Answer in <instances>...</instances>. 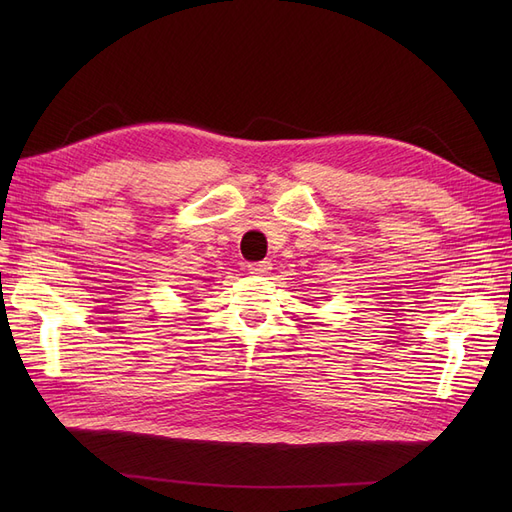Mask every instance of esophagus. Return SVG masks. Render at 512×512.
Segmentation results:
<instances>
[{
    "instance_id": "1",
    "label": "esophagus",
    "mask_w": 512,
    "mask_h": 512,
    "mask_svg": "<svg viewBox=\"0 0 512 512\" xmlns=\"http://www.w3.org/2000/svg\"><path fill=\"white\" fill-rule=\"evenodd\" d=\"M273 269V265H271V260H260V262H250V265H247V271H250L252 275H267L269 271Z\"/></svg>"
}]
</instances>
